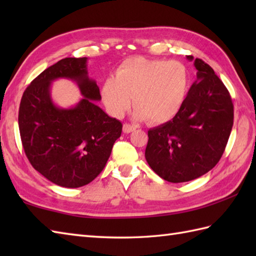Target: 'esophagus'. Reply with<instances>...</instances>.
<instances>
[{"label": "esophagus", "mask_w": 256, "mask_h": 256, "mask_svg": "<svg viewBox=\"0 0 256 256\" xmlns=\"http://www.w3.org/2000/svg\"><path fill=\"white\" fill-rule=\"evenodd\" d=\"M136 125H133V124H128V123H125L123 125V132L124 133H131L133 131H135L136 130Z\"/></svg>", "instance_id": "esophagus-1"}]
</instances>
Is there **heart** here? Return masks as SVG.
Listing matches in <instances>:
<instances>
[{
    "label": "heart",
    "instance_id": "obj_1",
    "mask_svg": "<svg viewBox=\"0 0 256 256\" xmlns=\"http://www.w3.org/2000/svg\"><path fill=\"white\" fill-rule=\"evenodd\" d=\"M188 86V72L182 62L132 57L120 64L116 78L106 80L101 96L113 116H122L133 98L135 118L162 124L180 110Z\"/></svg>",
    "mask_w": 256,
    "mask_h": 256
}]
</instances>
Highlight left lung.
Returning <instances> with one entry per match:
<instances>
[{
  "instance_id": "obj_1",
  "label": "left lung",
  "mask_w": 256,
  "mask_h": 256,
  "mask_svg": "<svg viewBox=\"0 0 256 256\" xmlns=\"http://www.w3.org/2000/svg\"><path fill=\"white\" fill-rule=\"evenodd\" d=\"M194 64L197 80L180 110L148 131L145 158L170 182L194 180L211 170L224 154L233 126V103L226 86L204 60L196 58Z\"/></svg>"
}]
</instances>
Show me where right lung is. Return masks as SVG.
I'll use <instances>...</instances> for the list:
<instances>
[{
	"instance_id": "1",
	"label": "right lung",
	"mask_w": 256,
	"mask_h": 256,
	"mask_svg": "<svg viewBox=\"0 0 256 256\" xmlns=\"http://www.w3.org/2000/svg\"><path fill=\"white\" fill-rule=\"evenodd\" d=\"M88 58H64L32 81L22 96L18 128L32 166L48 180L67 188L91 182L103 170L122 123L96 104L99 86L88 77ZM70 78L84 98L69 109L52 102L54 80Z\"/></svg>"
}]
</instances>
